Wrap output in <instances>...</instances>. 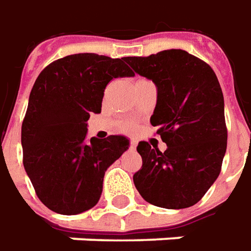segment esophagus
Listing matches in <instances>:
<instances>
[{
  "instance_id": "1",
  "label": "esophagus",
  "mask_w": 251,
  "mask_h": 251,
  "mask_svg": "<svg viewBox=\"0 0 251 251\" xmlns=\"http://www.w3.org/2000/svg\"><path fill=\"white\" fill-rule=\"evenodd\" d=\"M136 147H137V140H134V139H132V140H130V149H136Z\"/></svg>"
}]
</instances>
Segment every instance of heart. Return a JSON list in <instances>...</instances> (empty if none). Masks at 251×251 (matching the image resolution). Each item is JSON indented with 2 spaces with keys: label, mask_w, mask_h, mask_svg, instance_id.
Here are the masks:
<instances>
[{
  "label": "heart",
  "mask_w": 251,
  "mask_h": 251,
  "mask_svg": "<svg viewBox=\"0 0 251 251\" xmlns=\"http://www.w3.org/2000/svg\"><path fill=\"white\" fill-rule=\"evenodd\" d=\"M122 130H125V132H127V130H132V125L126 124V125L122 126Z\"/></svg>",
  "instance_id": "obj_1"
}]
</instances>
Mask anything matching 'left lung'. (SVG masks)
I'll return each instance as SVG.
<instances>
[{
	"label": "left lung",
	"instance_id": "8db88e82",
	"mask_svg": "<svg viewBox=\"0 0 251 251\" xmlns=\"http://www.w3.org/2000/svg\"><path fill=\"white\" fill-rule=\"evenodd\" d=\"M136 74L157 86L150 118L167 143L161 152L140 142L143 165L133 175L136 189L152 205L179 210L195 205L218 177L228 130L224 96L211 66L183 50L149 56H125Z\"/></svg>",
	"mask_w": 251,
	"mask_h": 251
}]
</instances>
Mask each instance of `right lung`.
Listing matches in <instances>:
<instances>
[{
  "label": "right lung",
  "mask_w": 251,
  "mask_h": 251,
  "mask_svg": "<svg viewBox=\"0 0 251 251\" xmlns=\"http://www.w3.org/2000/svg\"><path fill=\"white\" fill-rule=\"evenodd\" d=\"M134 76L125 58L74 54L46 66L30 91L22 124L23 167L40 201L75 215L99 203L109 165L129 149L125 136L86 140L112 79Z\"/></svg>",
  "instance_id": "1"
}]
</instances>
